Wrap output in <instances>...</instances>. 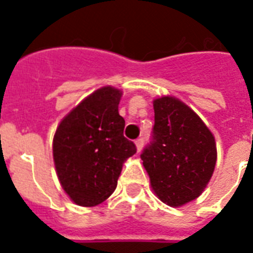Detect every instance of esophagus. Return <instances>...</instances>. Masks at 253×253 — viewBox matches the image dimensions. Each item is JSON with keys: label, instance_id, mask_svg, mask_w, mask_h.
<instances>
[{"label": "esophagus", "instance_id": "1", "mask_svg": "<svg viewBox=\"0 0 253 253\" xmlns=\"http://www.w3.org/2000/svg\"><path fill=\"white\" fill-rule=\"evenodd\" d=\"M143 144H144V139L143 138H139L135 140V146H136V150H138V152H140V151H142Z\"/></svg>", "mask_w": 253, "mask_h": 253}]
</instances>
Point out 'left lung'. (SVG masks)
<instances>
[{"instance_id":"8db88e82","label":"left lung","mask_w":253,"mask_h":253,"mask_svg":"<svg viewBox=\"0 0 253 253\" xmlns=\"http://www.w3.org/2000/svg\"><path fill=\"white\" fill-rule=\"evenodd\" d=\"M152 142L140 155L151 188L164 204L178 208L200 197L216 163L214 135L180 99L154 101Z\"/></svg>"}]
</instances>
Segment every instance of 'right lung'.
<instances>
[{"label":"right lung","mask_w":253,"mask_h":253,"mask_svg":"<svg viewBox=\"0 0 253 253\" xmlns=\"http://www.w3.org/2000/svg\"><path fill=\"white\" fill-rule=\"evenodd\" d=\"M122 91L103 86L83 99L57 126L52 152L64 192L76 205L102 204L117 188L123 163L136 147L123 136Z\"/></svg>","instance_id":"obj_1"}]
</instances>
